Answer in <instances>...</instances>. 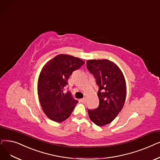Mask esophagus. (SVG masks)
Returning a JSON list of instances; mask_svg holds the SVG:
<instances>
[{"label": "esophagus", "instance_id": "esophagus-1", "mask_svg": "<svg viewBox=\"0 0 160 160\" xmlns=\"http://www.w3.org/2000/svg\"><path fill=\"white\" fill-rule=\"evenodd\" d=\"M86 101V98H82V99H81V101H82V102H85Z\"/></svg>", "mask_w": 160, "mask_h": 160}]
</instances>
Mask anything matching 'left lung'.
<instances>
[{"mask_svg": "<svg viewBox=\"0 0 160 160\" xmlns=\"http://www.w3.org/2000/svg\"><path fill=\"white\" fill-rule=\"evenodd\" d=\"M89 71L99 86V107L88 109L90 120L98 126L112 122L122 110L126 97V83L116 64L108 59H91L86 62Z\"/></svg>", "mask_w": 160, "mask_h": 160, "instance_id": "8db88e82", "label": "left lung"}]
</instances>
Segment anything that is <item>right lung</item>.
Here are the masks:
<instances>
[{
	"label": "right lung",
	"instance_id": "right-lung-1",
	"mask_svg": "<svg viewBox=\"0 0 160 160\" xmlns=\"http://www.w3.org/2000/svg\"><path fill=\"white\" fill-rule=\"evenodd\" d=\"M85 62L72 55L59 54L50 60L40 73L37 91L38 99L48 118L61 122L71 116L78 101L70 92H64L72 72Z\"/></svg>",
	"mask_w": 160,
	"mask_h": 160
}]
</instances>
